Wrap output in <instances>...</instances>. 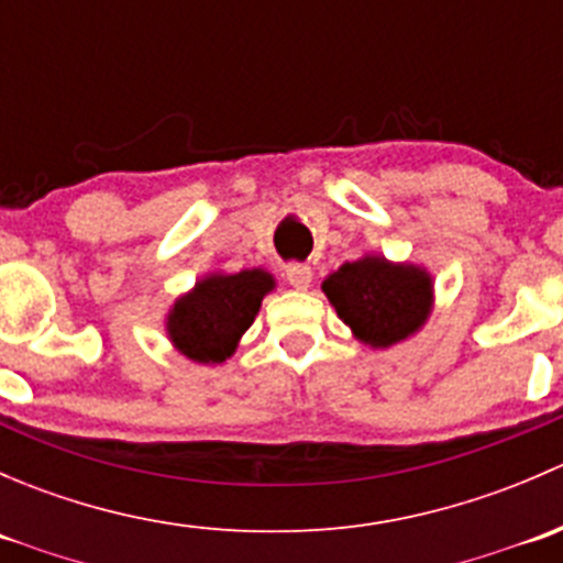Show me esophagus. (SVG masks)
Returning <instances> with one entry per match:
<instances>
[{"label": "esophagus", "mask_w": 563, "mask_h": 563, "mask_svg": "<svg viewBox=\"0 0 563 563\" xmlns=\"http://www.w3.org/2000/svg\"><path fill=\"white\" fill-rule=\"evenodd\" d=\"M286 277L294 288H308L310 280H313V269L308 264H288Z\"/></svg>", "instance_id": "obj_1"}]
</instances>
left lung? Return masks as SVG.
Wrapping results in <instances>:
<instances>
[{"instance_id":"left-lung-1","label":"left lung","mask_w":563,"mask_h":563,"mask_svg":"<svg viewBox=\"0 0 563 563\" xmlns=\"http://www.w3.org/2000/svg\"><path fill=\"white\" fill-rule=\"evenodd\" d=\"M323 294L362 343L389 349L417 332L430 316L433 280L411 264L365 255L323 280Z\"/></svg>"}]
</instances>
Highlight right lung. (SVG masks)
<instances>
[{
    "instance_id": "1",
    "label": "right lung",
    "mask_w": 563,
    "mask_h": 563,
    "mask_svg": "<svg viewBox=\"0 0 563 563\" xmlns=\"http://www.w3.org/2000/svg\"><path fill=\"white\" fill-rule=\"evenodd\" d=\"M272 288L275 277L264 269L203 277L190 294L176 299L166 323L168 338L187 360L220 365L234 354Z\"/></svg>"
}]
</instances>
